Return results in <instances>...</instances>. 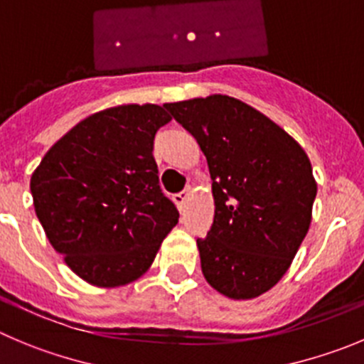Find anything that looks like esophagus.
Instances as JSON below:
<instances>
[{
    "label": "esophagus",
    "mask_w": 364,
    "mask_h": 364,
    "mask_svg": "<svg viewBox=\"0 0 364 364\" xmlns=\"http://www.w3.org/2000/svg\"><path fill=\"white\" fill-rule=\"evenodd\" d=\"M188 196H189V189H184V191H180V193H176V195H173V200H175V203L178 209H182V207H184L186 198H188Z\"/></svg>",
    "instance_id": "obj_1"
}]
</instances>
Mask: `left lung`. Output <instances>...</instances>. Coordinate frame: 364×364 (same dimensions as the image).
<instances>
[{
	"mask_svg": "<svg viewBox=\"0 0 364 364\" xmlns=\"http://www.w3.org/2000/svg\"><path fill=\"white\" fill-rule=\"evenodd\" d=\"M164 107L198 141L213 178V227L196 240L203 277L228 299H255L288 272L309 230V157L279 124L230 96Z\"/></svg>",
	"mask_w": 364,
	"mask_h": 364,
	"instance_id": "obj_1",
	"label": "left lung"
}]
</instances>
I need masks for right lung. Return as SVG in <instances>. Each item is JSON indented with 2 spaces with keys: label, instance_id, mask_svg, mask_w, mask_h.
Segmentation results:
<instances>
[{
  "label": "right lung",
  "instance_id": "obj_1",
  "mask_svg": "<svg viewBox=\"0 0 364 364\" xmlns=\"http://www.w3.org/2000/svg\"><path fill=\"white\" fill-rule=\"evenodd\" d=\"M168 121L151 103L100 110L58 139L33 171V207L51 247L92 286L139 279L178 223L151 154Z\"/></svg>",
  "mask_w": 364,
  "mask_h": 364
}]
</instances>
